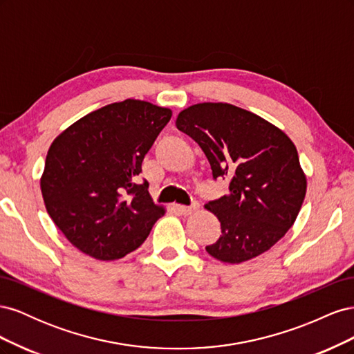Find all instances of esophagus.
<instances>
[{
    "label": "esophagus",
    "instance_id": "34e87169",
    "mask_svg": "<svg viewBox=\"0 0 354 354\" xmlns=\"http://www.w3.org/2000/svg\"><path fill=\"white\" fill-rule=\"evenodd\" d=\"M199 209V203L198 202H194L192 203L190 207H186V205H177V211L180 214H183V216H190V214H194Z\"/></svg>",
    "mask_w": 354,
    "mask_h": 354
}]
</instances>
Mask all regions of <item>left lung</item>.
Masks as SVG:
<instances>
[{
	"instance_id": "8db88e82",
	"label": "left lung",
	"mask_w": 354,
	"mask_h": 354,
	"mask_svg": "<svg viewBox=\"0 0 354 354\" xmlns=\"http://www.w3.org/2000/svg\"><path fill=\"white\" fill-rule=\"evenodd\" d=\"M176 125L199 145L212 177L230 180L227 195L205 203L221 224L207 252L238 264L269 251L291 229L306 198L307 180L291 138L229 103L189 106Z\"/></svg>"
}]
</instances>
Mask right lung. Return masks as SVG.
I'll list each match as a JSON object with an SVG mask.
<instances>
[{
    "mask_svg": "<svg viewBox=\"0 0 354 354\" xmlns=\"http://www.w3.org/2000/svg\"><path fill=\"white\" fill-rule=\"evenodd\" d=\"M171 115V109L127 99L82 116L51 143L41 194L51 220L84 254L122 259L165 214L137 176Z\"/></svg>",
    "mask_w": 354,
    "mask_h": 354,
    "instance_id": "1",
    "label": "right lung"
}]
</instances>
